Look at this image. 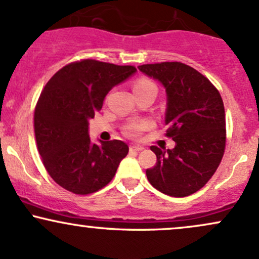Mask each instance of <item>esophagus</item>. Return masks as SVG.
<instances>
[{
    "mask_svg": "<svg viewBox=\"0 0 259 259\" xmlns=\"http://www.w3.org/2000/svg\"><path fill=\"white\" fill-rule=\"evenodd\" d=\"M144 150V147L139 146V145H134V146H130V151L132 152H140V151Z\"/></svg>",
    "mask_w": 259,
    "mask_h": 259,
    "instance_id": "34e87169",
    "label": "esophagus"
}]
</instances>
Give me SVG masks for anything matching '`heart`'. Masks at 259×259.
Here are the masks:
<instances>
[{"label": "heart", "instance_id": "heart-1", "mask_svg": "<svg viewBox=\"0 0 259 259\" xmlns=\"http://www.w3.org/2000/svg\"><path fill=\"white\" fill-rule=\"evenodd\" d=\"M153 84L152 81H150L148 79H139L138 81H135L134 84V89H139L142 88V86H146ZM153 126V123L151 120L144 119V120H135L132 121V123L126 124L125 127H124V134L130 139H139L141 138V135L144 134L146 130L151 129Z\"/></svg>", "mask_w": 259, "mask_h": 259}]
</instances>
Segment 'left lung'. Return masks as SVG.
<instances>
[{"label":"left lung","instance_id":"8db88e82","mask_svg":"<svg viewBox=\"0 0 259 259\" xmlns=\"http://www.w3.org/2000/svg\"><path fill=\"white\" fill-rule=\"evenodd\" d=\"M139 69L163 84L168 103L165 136L173 150L151 146L157 163L146 170L154 189L185 197L202 189L221 164L227 144L224 103L206 76L181 62L142 64Z\"/></svg>","mask_w":259,"mask_h":259}]
</instances>
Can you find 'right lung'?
<instances>
[{"label":"right lung","instance_id":"1","mask_svg":"<svg viewBox=\"0 0 259 259\" xmlns=\"http://www.w3.org/2000/svg\"><path fill=\"white\" fill-rule=\"evenodd\" d=\"M135 72L134 65L81 59L64 65L41 91L34 112L37 151L50 177L67 191H99L129 152L119 140L92 144L88 130L108 91Z\"/></svg>","mask_w":259,"mask_h":259}]
</instances>
